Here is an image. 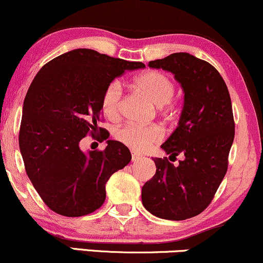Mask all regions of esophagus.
<instances>
[{
	"label": "esophagus",
	"instance_id": "1",
	"mask_svg": "<svg viewBox=\"0 0 263 263\" xmlns=\"http://www.w3.org/2000/svg\"><path fill=\"white\" fill-rule=\"evenodd\" d=\"M141 157H143V156L139 155V154H137V153H133V154H132V161H133V162L139 161V160H140Z\"/></svg>",
	"mask_w": 263,
	"mask_h": 263
}]
</instances>
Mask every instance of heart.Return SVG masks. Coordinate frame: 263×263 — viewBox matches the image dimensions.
<instances>
[{
	"mask_svg": "<svg viewBox=\"0 0 263 263\" xmlns=\"http://www.w3.org/2000/svg\"><path fill=\"white\" fill-rule=\"evenodd\" d=\"M134 86L150 98L156 106L167 104L175 95V85L165 73L149 70L134 79ZM123 87L119 81L107 86L102 95V112L108 119H118L122 110ZM162 108V107H161ZM120 143L135 151H145L162 140L163 132L159 125H137L133 123L122 125L114 132Z\"/></svg>",
	"mask_w": 263,
	"mask_h": 263,
	"instance_id": "1",
	"label": "heart"
}]
</instances>
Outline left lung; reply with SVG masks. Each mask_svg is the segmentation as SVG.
Instances as JSON below:
<instances>
[{"label":"left lung","instance_id":"left-lung-1","mask_svg":"<svg viewBox=\"0 0 263 263\" xmlns=\"http://www.w3.org/2000/svg\"><path fill=\"white\" fill-rule=\"evenodd\" d=\"M153 69L170 71L184 91V104L176 130L161 145L167 157H155L156 174L143 186V205L155 217L184 220L211 204L229 165L235 137L229 91L218 70L188 52H175L150 61Z\"/></svg>","mask_w":263,"mask_h":263}]
</instances>
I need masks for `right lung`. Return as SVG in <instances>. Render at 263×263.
<instances>
[{
    "mask_svg": "<svg viewBox=\"0 0 263 263\" xmlns=\"http://www.w3.org/2000/svg\"><path fill=\"white\" fill-rule=\"evenodd\" d=\"M143 63L76 49L46 63L30 83L23 103L20 149L24 167L40 198L64 217H82L101 208L106 183L132 160L119 141L108 140L104 150L82 153L80 141L100 130L102 95L126 70ZM109 135V134H108Z\"/></svg>",
    "mask_w": 263,
    "mask_h": 263,
    "instance_id": "1",
    "label": "right lung"
}]
</instances>
